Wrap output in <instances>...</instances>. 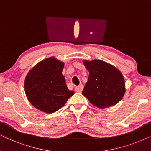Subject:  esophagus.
Masks as SVG:
<instances>
[{
    "label": "esophagus",
    "mask_w": 151,
    "mask_h": 151,
    "mask_svg": "<svg viewBox=\"0 0 151 151\" xmlns=\"http://www.w3.org/2000/svg\"><path fill=\"white\" fill-rule=\"evenodd\" d=\"M83 86L82 84H80L75 87V91H77V92H81L82 90H83Z\"/></svg>",
    "instance_id": "esophagus-1"
}]
</instances>
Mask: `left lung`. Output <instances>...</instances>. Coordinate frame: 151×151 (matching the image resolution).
<instances>
[{
	"mask_svg": "<svg viewBox=\"0 0 151 151\" xmlns=\"http://www.w3.org/2000/svg\"><path fill=\"white\" fill-rule=\"evenodd\" d=\"M84 65L90 74L82 94L99 108L117 104L125 92V81L119 70L100 60L84 61Z\"/></svg>",
	"mask_w": 151,
	"mask_h": 151,
	"instance_id": "obj_1",
	"label": "left lung"
}]
</instances>
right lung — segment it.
<instances>
[{
	"instance_id": "1",
	"label": "right lung",
	"mask_w": 151,
	"mask_h": 151,
	"mask_svg": "<svg viewBox=\"0 0 151 151\" xmlns=\"http://www.w3.org/2000/svg\"><path fill=\"white\" fill-rule=\"evenodd\" d=\"M63 63L49 58L37 63L26 76L25 92L37 109L52 114L60 109L74 95L68 90L62 74Z\"/></svg>"
}]
</instances>
